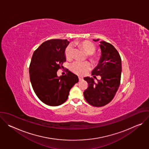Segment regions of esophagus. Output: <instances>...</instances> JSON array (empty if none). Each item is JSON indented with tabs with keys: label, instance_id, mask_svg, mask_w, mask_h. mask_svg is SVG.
<instances>
[{
	"label": "esophagus",
	"instance_id": "34e87169",
	"mask_svg": "<svg viewBox=\"0 0 149 149\" xmlns=\"http://www.w3.org/2000/svg\"><path fill=\"white\" fill-rule=\"evenodd\" d=\"M78 79H79V81H82L83 79V78L81 77H78Z\"/></svg>",
	"mask_w": 149,
	"mask_h": 149
}]
</instances>
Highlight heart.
I'll return each mask as SVG.
<instances>
[{
    "mask_svg": "<svg viewBox=\"0 0 149 149\" xmlns=\"http://www.w3.org/2000/svg\"><path fill=\"white\" fill-rule=\"evenodd\" d=\"M78 45L81 49L88 54V58L94 65H97L100 61V56L94 54L96 50L95 45L89 40H84L79 42ZM65 56L67 59L71 60L72 58V47L69 45L65 51ZM90 69V64L88 62H75L70 66L71 71L78 75H83Z\"/></svg>",
    "mask_w": 149,
    "mask_h": 149,
    "instance_id": "1",
    "label": "heart"
}]
</instances>
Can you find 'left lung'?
Wrapping results in <instances>:
<instances>
[{"instance_id": "obj_1", "label": "left lung", "mask_w": 149, "mask_h": 149, "mask_svg": "<svg viewBox=\"0 0 149 149\" xmlns=\"http://www.w3.org/2000/svg\"><path fill=\"white\" fill-rule=\"evenodd\" d=\"M100 43L101 56L92 75L94 78L100 75L101 79H97L95 82L93 77L84 78L88 84V88L84 91V98L88 103L97 107L105 105L113 99L120 86L121 74V59L117 49L107 42Z\"/></svg>"}]
</instances>
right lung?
I'll use <instances>...</instances> for the list:
<instances>
[{
    "label": "right lung",
    "instance_id": "1",
    "mask_svg": "<svg viewBox=\"0 0 149 149\" xmlns=\"http://www.w3.org/2000/svg\"><path fill=\"white\" fill-rule=\"evenodd\" d=\"M69 41L51 39L42 43L33 52L29 65L32 88L39 99L47 105L58 106L68 99L70 91L78 82V76L67 70L59 77L57 71L66 61L65 50Z\"/></svg>",
    "mask_w": 149,
    "mask_h": 149
}]
</instances>
